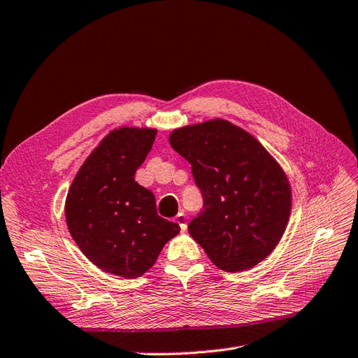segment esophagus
<instances>
[{"label": "esophagus", "instance_id": "obj_1", "mask_svg": "<svg viewBox=\"0 0 358 358\" xmlns=\"http://www.w3.org/2000/svg\"><path fill=\"white\" fill-rule=\"evenodd\" d=\"M176 221L178 222V226H180V229H181V231H186V229H187V224H186V215L182 213V212H180L177 217H176Z\"/></svg>", "mask_w": 358, "mask_h": 358}]
</instances>
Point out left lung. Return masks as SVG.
<instances>
[{
	"mask_svg": "<svg viewBox=\"0 0 358 358\" xmlns=\"http://www.w3.org/2000/svg\"><path fill=\"white\" fill-rule=\"evenodd\" d=\"M171 146L192 166L203 210L189 234L218 268L255 267L278 245L292 210L284 171L259 141L227 120L176 129Z\"/></svg>",
	"mask_w": 358,
	"mask_h": 358,
	"instance_id": "left-lung-1",
	"label": "left lung"
}]
</instances>
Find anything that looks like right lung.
Segmentation results:
<instances>
[{
  "instance_id": "1",
  "label": "right lung",
  "mask_w": 358,
  "mask_h": 358,
  "mask_svg": "<svg viewBox=\"0 0 358 358\" xmlns=\"http://www.w3.org/2000/svg\"><path fill=\"white\" fill-rule=\"evenodd\" d=\"M155 129L111 131L74 177L65 218L80 252L99 268L124 279L146 273L180 226L159 217L155 196L136 181Z\"/></svg>"
}]
</instances>
